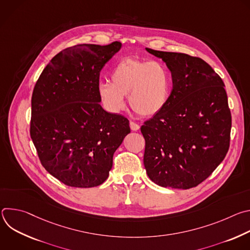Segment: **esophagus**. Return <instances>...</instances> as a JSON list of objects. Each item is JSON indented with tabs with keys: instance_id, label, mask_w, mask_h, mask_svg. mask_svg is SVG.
<instances>
[{
	"instance_id": "1",
	"label": "esophagus",
	"mask_w": 250,
	"mask_h": 250,
	"mask_svg": "<svg viewBox=\"0 0 250 250\" xmlns=\"http://www.w3.org/2000/svg\"><path fill=\"white\" fill-rule=\"evenodd\" d=\"M129 125H130V128H131V130H134V131H136V130H138L139 129V125L138 124H136L135 122H130L129 123Z\"/></svg>"
}]
</instances>
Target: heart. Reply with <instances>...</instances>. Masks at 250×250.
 <instances>
[{
    "label": "heart",
    "instance_id": "1",
    "mask_svg": "<svg viewBox=\"0 0 250 250\" xmlns=\"http://www.w3.org/2000/svg\"><path fill=\"white\" fill-rule=\"evenodd\" d=\"M111 81L102 80L97 90L105 109L119 113L125 109V99L133 111L144 117L160 113L171 94V76L159 61L125 57L118 61L111 72Z\"/></svg>",
    "mask_w": 250,
    "mask_h": 250
}]
</instances>
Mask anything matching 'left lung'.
I'll return each mask as SVG.
<instances>
[{
	"instance_id": "1",
	"label": "left lung",
	"mask_w": 250,
	"mask_h": 250,
	"mask_svg": "<svg viewBox=\"0 0 250 250\" xmlns=\"http://www.w3.org/2000/svg\"><path fill=\"white\" fill-rule=\"evenodd\" d=\"M146 50L166 63L173 82L165 108L140 127L146 173L161 187H196L229 148L231 114L224 81L199 57Z\"/></svg>"
}]
</instances>
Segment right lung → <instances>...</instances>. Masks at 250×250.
<instances>
[{
	"instance_id": "obj_1",
	"label": "right lung",
	"mask_w": 250,
	"mask_h": 250,
	"mask_svg": "<svg viewBox=\"0 0 250 250\" xmlns=\"http://www.w3.org/2000/svg\"><path fill=\"white\" fill-rule=\"evenodd\" d=\"M122 47L78 44L56 54L35 83L30 137L45 170L63 184H103L113 156L130 132L128 120L105 112L97 86L100 72Z\"/></svg>"
}]
</instances>
